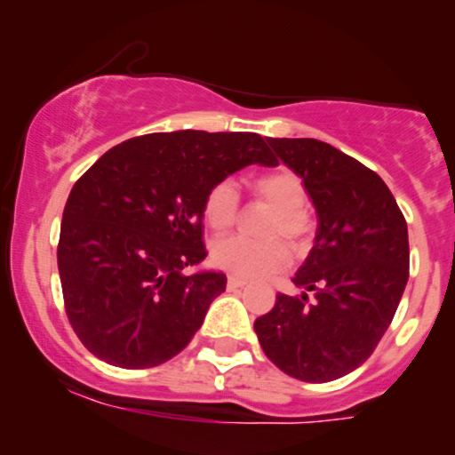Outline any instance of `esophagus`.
Segmentation results:
<instances>
[{
  "label": "esophagus",
  "mask_w": 455,
  "mask_h": 455,
  "mask_svg": "<svg viewBox=\"0 0 455 455\" xmlns=\"http://www.w3.org/2000/svg\"><path fill=\"white\" fill-rule=\"evenodd\" d=\"M245 284H248V280L239 278V275H228V289H242Z\"/></svg>",
  "instance_id": "esophagus-1"
}]
</instances>
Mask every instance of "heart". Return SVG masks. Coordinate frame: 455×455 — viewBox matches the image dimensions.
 Returning <instances> with one entry per match:
<instances>
[{
    "label": "heart",
    "mask_w": 455,
    "mask_h": 455,
    "mask_svg": "<svg viewBox=\"0 0 455 455\" xmlns=\"http://www.w3.org/2000/svg\"><path fill=\"white\" fill-rule=\"evenodd\" d=\"M250 188L259 201L275 210L263 228V235L269 239L254 242L245 237H228L216 242L212 248V263L239 278H260L275 274L291 263L289 248L275 236L289 239L295 250H304L315 235V220L306 210L307 190L299 175L289 169H278L274 173L254 177ZM239 212L242 198L231 181H218L203 201V218L216 233L231 231L239 220Z\"/></svg>",
    "instance_id": "1"
}]
</instances>
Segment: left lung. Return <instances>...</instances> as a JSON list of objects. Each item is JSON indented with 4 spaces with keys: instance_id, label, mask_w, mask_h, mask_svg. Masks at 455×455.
Masks as SVG:
<instances>
[{
    "instance_id": "1",
    "label": "left lung",
    "mask_w": 455,
    "mask_h": 455,
    "mask_svg": "<svg viewBox=\"0 0 455 455\" xmlns=\"http://www.w3.org/2000/svg\"><path fill=\"white\" fill-rule=\"evenodd\" d=\"M267 143L304 180L318 228L293 278L304 293H278L254 331L282 372L327 383L359 368L387 331L409 280V228L385 181L359 160L316 139Z\"/></svg>"
}]
</instances>
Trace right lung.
Returning a JSON list of instances; mask_svg holds the SVG:
<instances>
[{"mask_svg":"<svg viewBox=\"0 0 455 455\" xmlns=\"http://www.w3.org/2000/svg\"><path fill=\"white\" fill-rule=\"evenodd\" d=\"M275 166L254 132L177 130L128 139L72 188L57 267L72 329L92 355L143 370L184 351L227 275L207 257L203 201L243 166Z\"/></svg>","mask_w":455,"mask_h":455,"instance_id":"obj_1","label":"right lung"}]
</instances>
